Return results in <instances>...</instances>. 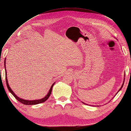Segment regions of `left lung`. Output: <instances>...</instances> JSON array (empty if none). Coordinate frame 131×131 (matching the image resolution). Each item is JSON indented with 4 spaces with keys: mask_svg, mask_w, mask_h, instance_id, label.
<instances>
[{
    "mask_svg": "<svg viewBox=\"0 0 131 131\" xmlns=\"http://www.w3.org/2000/svg\"><path fill=\"white\" fill-rule=\"evenodd\" d=\"M123 85H124V83H123V84H122V87H121V89H119V90H121V89L122 88V86H123Z\"/></svg>",
    "mask_w": 131,
    "mask_h": 131,
    "instance_id": "obj_1",
    "label": "left lung"
}]
</instances>
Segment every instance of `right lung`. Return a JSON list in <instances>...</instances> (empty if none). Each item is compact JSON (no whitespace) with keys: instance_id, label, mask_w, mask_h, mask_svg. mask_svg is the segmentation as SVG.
Here are the masks:
<instances>
[{"instance_id":"obj_1","label":"right lung","mask_w":131,"mask_h":131,"mask_svg":"<svg viewBox=\"0 0 131 131\" xmlns=\"http://www.w3.org/2000/svg\"><path fill=\"white\" fill-rule=\"evenodd\" d=\"M5 65L6 64H5ZM6 85H7V89L8 90H9V92L13 94V96L15 97V98L17 99L18 101H19V102L21 103L22 104H25V105H35V104H40L44 102V101H46L49 98V97L50 96V95L51 94V92H52V87L53 86V84H54V83H53L52 85L51 88L50 89V90H49L48 93V94L44 97V98H43L42 99L37 100H26L20 99L19 97H18L17 95L14 94V92L12 91V90L10 89V88L9 86V84H8V82H7V79L6 78Z\"/></svg>"}]
</instances>
